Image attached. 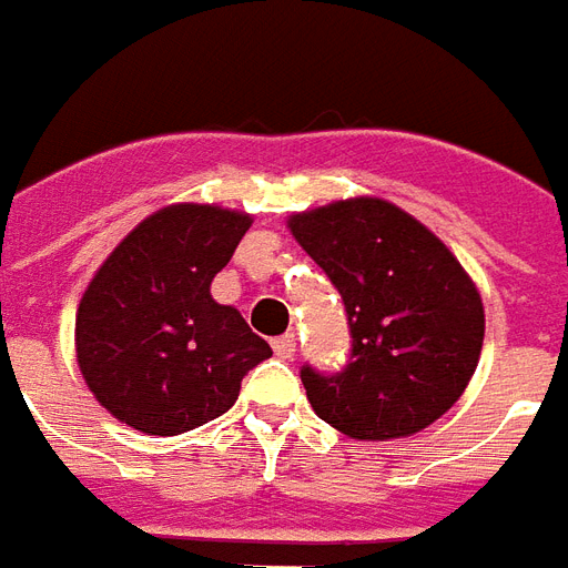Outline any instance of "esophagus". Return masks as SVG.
Masks as SVG:
<instances>
[{
    "label": "esophagus",
    "instance_id": "esophagus-1",
    "mask_svg": "<svg viewBox=\"0 0 568 568\" xmlns=\"http://www.w3.org/2000/svg\"><path fill=\"white\" fill-rule=\"evenodd\" d=\"M272 351H275V357L281 359H290L296 354V335L287 333V335H278L275 342H272Z\"/></svg>",
    "mask_w": 568,
    "mask_h": 568
}]
</instances>
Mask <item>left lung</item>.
Listing matches in <instances>:
<instances>
[{
	"label": "left lung",
	"instance_id": "1",
	"mask_svg": "<svg viewBox=\"0 0 568 568\" xmlns=\"http://www.w3.org/2000/svg\"><path fill=\"white\" fill-rule=\"evenodd\" d=\"M290 233L342 293L351 357L302 366L321 420L351 438H399L457 403L478 366V290L436 235L384 199H347L290 217Z\"/></svg>",
	"mask_w": 568,
	"mask_h": 568
}]
</instances>
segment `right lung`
Here are the masks:
<instances>
[{"mask_svg": "<svg viewBox=\"0 0 568 568\" xmlns=\"http://www.w3.org/2000/svg\"><path fill=\"white\" fill-rule=\"evenodd\" d=\"M251 217L214 205L151 214L114 247L78 305L74 345L87 387L111 415L178 436L230 412L247 372L272 357L211 281Z\"/></svg>", "mask_w": 568, "mask_h": 568, "instance_id": "add662e5", "label": "right lung"}]
</instances>
